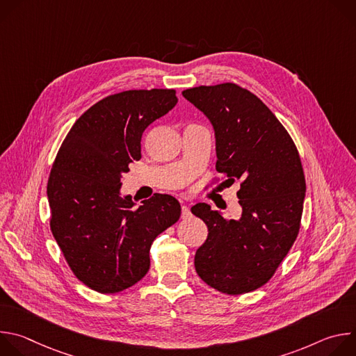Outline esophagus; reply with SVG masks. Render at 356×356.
Returning a JSON list of instances; mask_svg holds the SVG:
<instances>
[{
	"label": "esophagus",
	"mask_w": 356,
	"mask_h": 356,
	"mask_svg": "<svg viewBox=\"0 0 356 356\" xmlns=\"http://www.w3.org/2000/svg\"><path fill=\"white\" fill-rule=\"evenodd\" d=\"M191 216L190 209L187 206H181V218H188Z\"/></svg>",
	"instance_id": "obj_1"
}]
</instances>
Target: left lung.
Returning <instances> with one entry per match:
<instances>
[{
  "label": "left lung",
  "mask_w": 356,
  "mask_h": 356,
  "mask_svg": "<svg viewBox=\"0 0 356 356\" xmlns=\"http://www.w3.org/2000/svg\"><path fill=\"white\" fill-rule=\"evenodd\" d=\"M181 94L214 128L217 172L228 186L241 181V218H225L206 202L191 207L209 228L195 252V272L221 293L257 290L273 276L300 229L306 180L297 147L262 101L234 83Z\"/></svg>",
  "instance_id": "obj_1"
}]
</instances>
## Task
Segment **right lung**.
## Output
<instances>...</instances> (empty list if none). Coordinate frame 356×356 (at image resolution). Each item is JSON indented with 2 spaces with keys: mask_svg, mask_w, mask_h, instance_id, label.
<instances>
[{
  "mask_svg": "<svg viewBox=\"0 0 356 356\" xmlns=\"http://www.w3.org/2000/svg\"><path fill=\"white\" fill-rule=\"evenodd\" d=\"M176 104L168 88L108 95L74 122L58 152L47 181L50 229L76 277L98 293L138 283L152 242L180 218L173 195L156 193L139 207L121 195L143 131Z\"/></svg>",
  "mask_w": 356,
  "mask_h": 356,
  "instance_id": "1",
  "label": "right lung"
}]
</instances>
